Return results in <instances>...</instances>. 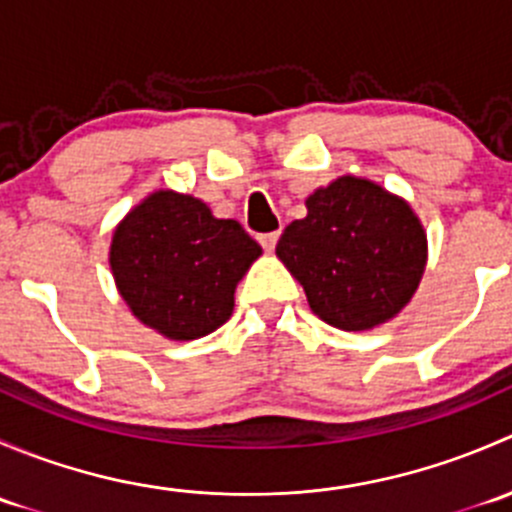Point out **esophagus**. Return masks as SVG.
Wrapping results in <instances>:
<instances>
[{
	"label": "esophagus",
	"mask_w": 512,
	"mask_h": 512,
	"mask_svg": "<svg viewBox=\"0 0 512 512\" xmlns=\"http://www.w3.org/2000/svg\"><path fill=\"white\" fill-rule=\"evenodd\" d=\"M257 240H260V245L265 247L267 252H272V250H275L277 240H280V232H265V235H260Z\"/></svg>",
	"instance_id": "esophagus-1"
}]
</instances>
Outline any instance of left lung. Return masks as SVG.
Here are the masks:
<instances>
[{"instance_id":"1","label":"left lung","mask_w":512,"mask_h":512,"mask_svg":"<svg viewBox=\"0 0 512 512\" xmlns=\"http://www.w3.org/2000/svg\"><path fill=\"white\" fill-rule=\"evenodd\" d=\"M275 252L319 319L361 332L389 322L414 297L426 232L404 200L344 175L309 195L307 215L285 227Z\"/></svg>"}]
</instances>
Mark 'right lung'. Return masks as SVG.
I'll list each match as a JSON object with an SVG mask.
<instances>
[{
    "label": "right lung",
    "instance_id": "right-lung-1",
    "mask_svg": "<svg viewBox=\"0 0 512 512\" xmlns=\"http://www.w3.org/2000/svg\"><path fill=\"white\" fill-rule=\"evenodd\" d=\"M260 255L237 220H218L198 198L158 190L113 232L111 270L143 324L188 342L230 319L237 282Z\"/></svg>",
    "mask_w": 512,
    "mask_h": 512
}]
</instances>
